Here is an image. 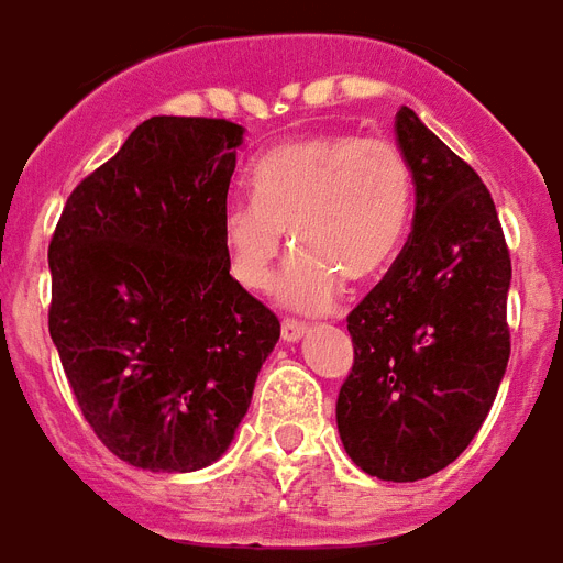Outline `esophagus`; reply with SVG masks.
<instances>
[{
  "label": "esophagus",
  "instance_id": "obj_1",
  "mask_svg": "<svg viewBox=\"0 0 563 563\" xmlns=\"http://www.w3.org/2000/svg\"><path fill=\"white\" fill-rule=\"evenodd\" d=\"M305 334H308V325H305V322H290V319L282 322V340H285V343H299Z\"/></svg>",
  "mask_w": 563,
  "mask_h": 563
}]
</instances>
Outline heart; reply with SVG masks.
Returning a JSON list of instances; mask_svg holds the SVG:
<instances>
[{"label": "heart", "mask_w": 563, "mask_h": 563, "mask_svg": "<svg viewBox=\"0 0 563 563\" xmlns=\"http://www.w3.org/2000/svg\"><path fill=\"white\" fill-rule=\"evenodd\" d=\"M250 179L255 197L220 211L229 273L246 290L273 282L287 232L299 253L276 296L299 313H325L343 278L363 285L393 264L409 214V168L393 142L313 133L267 151Z\"/></svg>", "instance_id": "1"}]
</instances>
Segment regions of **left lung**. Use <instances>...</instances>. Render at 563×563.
I'll list each match as a JSON object with an SVG mask.
<instances>
[{
  "label": "left lung",
  "instance_id": "1",
  "mask_svg": "<svg viewBox=\"0 0 563 563\" xmlns=\"http://www.w3.org/2000/svg\"><path fill=\"white\" fill-rule=\"evenodd\" d=\"M395 139L416 186L412 232L349 313L354 366L336 430L360 471L416 483L465 451L497 398L511 258L479 174L409 107L395 115Z\"/></svg>",
  "mask_w": 563,
  "mask_h": 563
}]
</instances>
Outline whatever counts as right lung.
<instances>
[{"mask_svg": "<svg viewBox=\"0 0 563 563\" xmlns=\"http://www.w3.org/2000/svg\"><path fill=\"white\" fill-rule=\"evenodd\" d=\"M244 136L223 119L142 121L71 191L48 246V334L80 412L154 474L229 451L282 334L220 238Z\"/></svg>", "mask_w": 563, "mask_h": 563, "instance_id": "right-lung-1", "label": "right lung"}]
</instances>
